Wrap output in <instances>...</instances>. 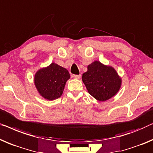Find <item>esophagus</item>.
I'll return each mask as SVG.
<instances>
[{
  "label": "esophagus",
  "instance_id": "34e87169",
  "mask_svg": "<svg viewBox=\"0 0 153 153\" xmlns=\"http://www.w3.org/2000/svg\"><path fill=\"white\" fill-rule=\"evenodd\" d=\"M74 77L76 79H79L81 77V75L80 74H79V75H74Z\"/></svg>",
  "mask_w": 153,
  "mask_h": 153
}]
</instances>
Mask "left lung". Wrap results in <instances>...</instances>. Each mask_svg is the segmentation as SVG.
I'll return each instance as SVG.
<instances>
[{
	"instance_id": "8db88e82",
	"label": "left lung",
	"mask_w": 153,
	"mask_h": 153,
	"mask_svg": "<svg viewBox=\"0 0 153 153\" xmlns=\"http://www.w3.org/2000/svg\"><path fill=\"white\" fill-rule=\"evenodd\" d=\"M82 81L91 95L101 102L114 96L120 90L122 80L113 67L98 61L88 66L82 74Z\"/></svg>"
}]
</instances>
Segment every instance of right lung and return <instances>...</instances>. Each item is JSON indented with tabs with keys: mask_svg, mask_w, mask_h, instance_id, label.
Instances as JSON below:
<instances>
[{
	"mask_svg": "<svg viewBox=\"0 0 153 153\" xmlns=\"http://www.w3.org/2000/svg\"><path fill=\"white\" fill-rule=\"evenodd\" d=\"M69 78L70 74L67 69L57 64L51 63L48 67L41 69L36 73L34 82L43 97L53 100L62 95L66 82Z\"/></svg>",
	"mask_w": 153,
	"mask_h": 153,
	"instance_id": "1",
	"label": "right lung"
}]
</instances>
